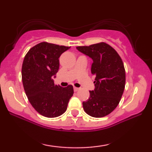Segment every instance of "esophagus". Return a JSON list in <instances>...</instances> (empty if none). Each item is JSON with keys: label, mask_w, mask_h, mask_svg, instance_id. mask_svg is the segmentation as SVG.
<instances>
[{"label": "esophagus", "mask_w": 152, "mask_h": 152, "mask_svg": "<svg viewBox=\"0 0 152 152\" xmlns=\"http://www.w3.org/2000/svg\"><path fill=\"white\" fill-rule=\"evenodd\" d=\"M79 89H80V88H77V87H74V91H75V92H76V91H77Z\"/></svg>", "instance_id": "34e87169"}]
</instances>
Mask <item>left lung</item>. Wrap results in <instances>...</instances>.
I'll return each mask as SVG.
<instances>
[{
  "instance_id": "obj_1",
  "label": "left lung",
  "mask_w": 152,
  "mask_h": 152,
  "mask_svg": "<svg viewBox=\"0 0 152 152\" xmlns=\"http://www.w3.org/2000/svg\"><path fill=\"white\" fill-rule=\"evenodd\" d=\"M77 49L93 59L91 73L95 75V88L89 91L90 97L83 102V108L92 117H104L117 107L123 94L126 82L123 61L115 50L104 42Z\"/></svg>"
}]
</instances>
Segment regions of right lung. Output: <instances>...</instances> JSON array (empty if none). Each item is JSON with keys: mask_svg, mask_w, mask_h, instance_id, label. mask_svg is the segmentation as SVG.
<instances>
[{"mask_svg": "<svg viewBox=\"0 0 152 152\" xmlns=\"http://www.w3.org/2000/svg\"><path fill=\"white\" fill-rule=\"evenodd\" d=\"M68 48L45 41L31 48L24 57L21 73L25 92L33 108L45 117L62 115L74 93L72 85L61 87L53 80L59 70V57Z\"/></svg>", "mask_w": 152, "mask_h": 152, "instance_id": "right-lung-1", "label": "right lung"}]
</instances>
